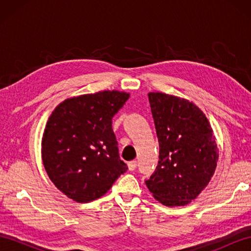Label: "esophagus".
I'll return each mask as SVG.
<instances>
[{"label": "esophagus", "instance_id": "34e87169", "mask_svg": "<svg viewBox=\"0 0 251 251\" xmlns=\"http://www.w3.org/2000/svg\"><path fill=\"white\" fill-rule=\"evenodd\" d=\"M136 167H137V162L136 161H131V162L128 163V169L130 170V172H134Z\"/></svg>", "mask_w": 251, "mask_h": 251}]
</instances>
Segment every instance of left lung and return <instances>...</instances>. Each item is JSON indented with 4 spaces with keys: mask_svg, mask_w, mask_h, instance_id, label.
<instances>
[{
    "mask_svg": "<svg viewBox=\"0 0 251 251\" xmlns=\"http://www.w3.org/2000/svg\"><path fill=\"white\" fill-rule=\"evenodd\" d=\"M148 96L159 156L146 184L162 204L186 205L205 189L215 173V136L207 117L194 103L163 93Z\"/></svg>",
    "mask_w": 251,
    "mask_h": 251,
    "instance_id": "left-lung-1",
    "label": "left lung"
}]
</instances>
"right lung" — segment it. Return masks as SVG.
Instances as JSON below:
<instances>
[{"instance_id":"right-lung-1","label":"right lung","mask_w":251,"mask_h":251,"mask_svg":"<svg viewBox=\"0 0 251 251\" xmlns=\"http://www.w3.org/2000/svg\"><path fill=\"white\" fill-rule=\"evenodd\" d=\"M129 94L104 90L67 99L52 112L42 158L58 190L79 202L99 199L128 167L120 158L112 119Z\"/></svg>"}]
</instances>
